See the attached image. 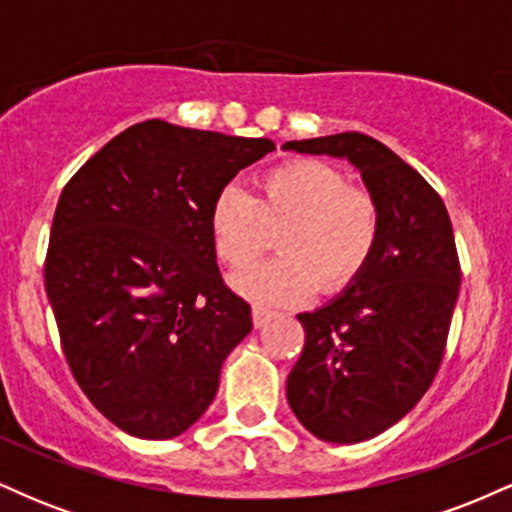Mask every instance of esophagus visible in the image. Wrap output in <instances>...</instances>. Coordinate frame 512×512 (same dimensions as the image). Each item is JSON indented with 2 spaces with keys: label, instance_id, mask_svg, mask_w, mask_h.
Masks as SVG:
<instances>
[{
  "label": "esophagus",
  "instance_id": "esophagus-1",
  "mask_svg": "<svg viewBox=\"0 0 512 512\" xmlns=\"http://www.w3.org/2000/svg\"><path fill=\"white\" fill-rule=\"evenodd\" d=\"M272 317H274L272 310L260 308V305H255V308H252V325H255L257 330H260V327L267 325V322L272 320Z\"/></svg>",
  "mask_w": 512,
  "mask_h": 512
}]
</instances>
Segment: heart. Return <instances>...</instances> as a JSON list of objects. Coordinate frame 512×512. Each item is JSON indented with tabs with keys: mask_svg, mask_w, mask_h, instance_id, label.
Returning a JSON list of instances; mask_svg holds the SVG:
<instances>
[{
	"mask_svg": "<svg viewBox=\"0 0 512 512\" xmlns=\"http://www.w3.org/2000/svg\"><path fill=\"white\" fill-rule=\"evenodd\" d=\"M216 255L248 267L279 233L281 257L233 276V289L264 305L305 301L315 286L337 291L366 267L380 238L378 202L349 187L339 168L313 158L281 163L257 180L255 197L223 187L209 209Z\"/></svg>",
	"mask_w": 512,
	"mask_h": 512,
	"instance_id": "1",
	"label": "heart"
}]
</instances>
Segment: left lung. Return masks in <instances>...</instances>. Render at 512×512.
<instances>
[{
  "label": "left lung",
  "instance_id": "8db88e82",
  "mask_svg": "<svg viewBox=\"0 0 512 512\" xmlns=\"http://www.w3.org/2000/svg\"><path fill=\"white\" fill-rule=\"evenodd\" d=\"M281 149L344 158L380 209V238L361 274L313 313L296 315L303 354L286 399L325 443H363L395 426L436 378L460 262L448 209L414 168L358 132L286 142Z\"/></svg>",
  "mask_w": 512,
  "mask_h": 512
}]
</instances>
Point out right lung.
I'll list each match as a JSON object with an SVG mask.
<instances>
[{"label": "right lung", "instance_id": "add662e5", "mask_svg": "<svg viewBox=\"0 0 512 512\" xmlns=\"http://www.w3.org/2000/svg\"><path fill=\"white\" fill-rule=\"evenodd\" d=\"M274 149L146 120L62 190L45 291L76 383L129 436L168 440L195 426L250 334V305L221 281L209 209Z\"/></svg>", "mask_w": 512, "mask_h": 512}]
</instances>
